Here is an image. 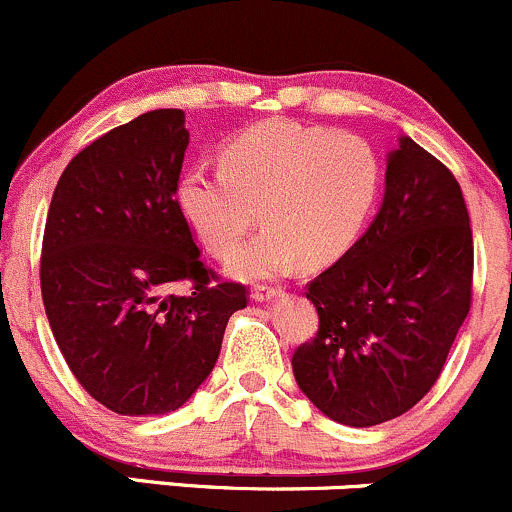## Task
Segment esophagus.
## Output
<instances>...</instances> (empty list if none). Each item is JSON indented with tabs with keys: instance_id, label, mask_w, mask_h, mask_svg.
Returning a JSON list of instances; mask_svg holds the SVG:
<instances>
[{
	"instance_id": "esophagus-1",
	"label": "esophagus",
	"mask_w": 512,
	"mask_h": 512,
	"mask_svg": "<svg viewBox=\"0 0 512 512\" xmlns=\"http://www.w3.org/2000/svg\"><path fill=\"white\" fill-rule=\"evenodd\" d=\"M281 295H283V288L278 286H256L254 293H251V298L258 300V303H268V300L281 298Z\"/></svg>"
}]
</instances>
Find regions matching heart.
Segmentation results:
<instances>
[{
	"instance_id": "obj_1",
	"label": "heart",
	"mask_w": 512,
	"mask_h": 512,
	"mask_svg": "<svg viewBox=\"0 0 512 512\" xmlns=\"http://www.w3.org/2000/svg\"><path fill=\"white\" fill-rule=\"evenodd\" d=\"M382 170L370 142L295 120H266L234 135L221 170H187L177 207L214 256H229L255 223L269 226L229 261L239 278H273L298 258L320 266L345 254L370 217Z\"/></svg>"
}]
</instances>
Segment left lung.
<instances>
[{"label":"left lung","instance_id":"8db88e82","mask_svg":"<svg viewBox=\"0 0 512 512\" xmlns=\"http://www.w3.org/2000/svg\"><path fill=\"white\" fill-rule=\"evenodd\" d=\"M473 234L446 165L404 135L389 152L370 229L308 283L318 333L293 352L305 397L345 426L414 407L471 310Z\"/></svg>","mask_w":512,"mask_h":512}]
</instances>
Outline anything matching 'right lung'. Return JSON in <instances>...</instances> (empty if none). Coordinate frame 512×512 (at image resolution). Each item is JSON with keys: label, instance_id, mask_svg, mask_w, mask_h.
Returning <instances> with one entry per match:
<instances>
[{"label": "right lung", "instance_id": "obj_1", "mask_svg": "<svg viewBox=\"0 0 512 512\" xmlns=\"http://www.w3.org/2000/svg\"><path fill=\"white\" fill-rule=\"evenodd\" d=\"M189 133L162 108L83 147L51 197L41 298L63 360L123 416L175 412L217 365L246 286L219 281L177 207ZM179 280L187 296L170 294Z\"/></svg>", "mask_w": 512, "mask_h": 512}]
</instances>
